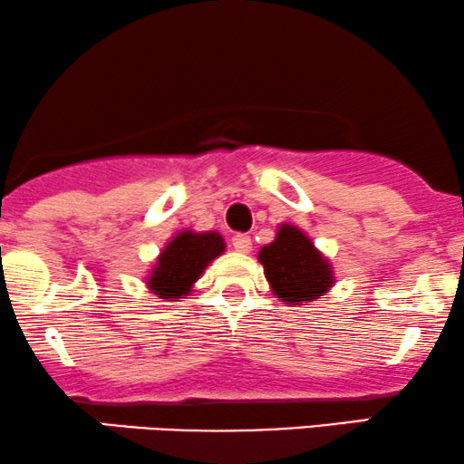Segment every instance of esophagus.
Segmentation results:
<instances>
[{
  "label": "esophagus",
  "instance_id": "34e87169",
  "mask_svg": "<svg viewBox=\"0 0 464 464\" xmlns=\"http://www.w3.org/2000/svg\"><path fill=\"white\" fill-rule=\"evenodd\" d=\"M232 247L237 249V252L247 254L249 249H252V238H249L247 234H234V237H232Z\"/></svg>",
  "mask_w": 464,
  "mask_h": 464
}]
</instances>
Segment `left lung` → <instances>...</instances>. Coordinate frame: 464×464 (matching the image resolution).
I'll return each mask as SVG.
<instances>
[{
    "mask_svg": "<svg viewBox=\"0 0 464 464\" xmlns=\"http://www.w3.org/2000/svg\"><path fill=\"white\" fill-rule=\"evenodd\" d=\"M258 260L274 295L293 306L319 299L332 286L328 260L295 226H282L276 241L260 249Z\"/></svg>",
    "mask_w": 464,
    "mask_h": 464,
    "instance_id": "left-lung-1",
    "label": "left lung"
}]
</instances>
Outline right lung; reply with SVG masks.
Wrapping results in <instances>:
<instances>
[{"mask_svg":"<svg viewBox=\"0 0 464 464\" xmlns=\"http://www.w3.org/2000/svg\"><path fill=\"white\" fill-rule=\"evenodd\" d=\"M226 243L217 232H182L158 256V263L151 271V291L162 299L187 295L193 282L204 274L212 258H217Z\"/></svg>","mask_w":464,"mask_h":464,"instance_id":"add662e5","label":"right lung"}]
</instances>
